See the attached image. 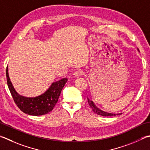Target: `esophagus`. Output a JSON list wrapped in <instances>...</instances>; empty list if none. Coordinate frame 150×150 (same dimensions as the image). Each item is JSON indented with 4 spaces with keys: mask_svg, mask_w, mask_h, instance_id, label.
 <instances>
[{
    "mask_svg": "<svg viewBox=\"0 0 150 150\" xmlns=\"http://www.w3.org/2000/svg\"><path fill=\"white\" fill-rule=\"evenodd\" d=\"M83 73V72L81 70L76 71H75L74 73H73V76H74L75 78H78V77H79L80 76L82 75Z\"/></svg>",
    "mask_w": 150,
    "mask_h": 150,
    "instance_id": "obj_1",
    "label": "esophagus"
}]
</instances>
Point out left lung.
<instances>
[{"label":"left lung","mask_w":150,"mask_h":150,"mask_svg":"<svg viewBox=\"0 0 150 150\" xmlns=\"http://www.w3.org/2000/svg\"><path fill=\"white\" fill-rule=\"evenodd\" d=\"M88 104L90 105V107L91 108V109L92 110V111H94L95 113L98 114V115H102L103 117H109V116H113V115H116V114H113V113H107V112H105V111H103L101 110H100V109L98 108L96 105L94 104V103L92 101H91L88 98ZM119 114H122V113H119L118 115Z\"/></svg>","instance_id":"1"}]
</instances>
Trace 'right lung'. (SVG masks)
I'll use <instances>...</instances> for the list:
<instances>
[{
    "instance_id": "obj_1",
    "label": "right lung",
    "mask_w": 150,
    "mask_h": 150,
    "mask_svg": "<svg viewBox=\"0 0 150 150\" xmlns=\"http://www.w3.org/2000/svg\"><path fill=\"white\" fill-rule=\"evenodd\" d=\"M6 74L8 86L16 105L23 113L34 116L45 115L53 110L58 102L62 88L67 81V78L62 79L52 84L44 94L37 97L28 98L19 95L13 88L10 81L8 66Z\"/></svg>"
}]
</instances>
